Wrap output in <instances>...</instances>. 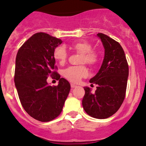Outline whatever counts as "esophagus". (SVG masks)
<instances>
[{
  "mask_svg": "<svg viewBox=\"0 0 146 146\" xmlns=\"http://www.w3.org/2000/svg\"><path fill=\"white\" fill-rule=\"evenodd\" d=\"M70 87H71V88H76V87H77V85H74V84L71 83V84H70Z\"/></svg>",
  "mask_w": 146,
  "mask_h": 146,
  "instance_id": "obj_1",
  "label": "esophagus"
}]
</instances>
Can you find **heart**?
<instances>
[{"instance_id":"obj_1","label":"heart","mask_w":146,"mask_h":146,"mask_svg":"<svg viewBox=\"0 0 146 146\" xmlns=\"http://www.w3.org/2000/svg\"><path fill=\"white\" fill-rule=\"evenodd\" d=\"M70 48L81 54L80 63H85L90 66L96 64L98 60V56L96 52L92 51V46L85 41H80L73 43ZM68 53L66 48L63 46H58L54 51V58L59 64H63L66 61ZM88 74V70L84 66H70L64 70V76L67 80L73 82H77L80 78Z\"/></svg>"}]
</instances>
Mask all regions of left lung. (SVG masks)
<instances>
[{
    "label": "left lung",
    "mask_w": 146,
    "mask_h": 146,
    "mask_svg": "<svg viewBox=\"0 0 146 146\" xmlns=\"http://www.w3.org/2000/svg\"><path fill=\"white\" fill-rule=\"evenodd\" d=\"M104 48L103 62L98 73L90 80L97 84L94 93L84 87L85 95L82 101L85 112L96 119H107L115 114L126 95L129 76V66L124 51L119 42L107 35L98 33Z\"/></svg>",
    "instance_id": "obj_1"
}]
</instances>
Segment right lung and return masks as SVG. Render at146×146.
Returning a JSON list of instances; mask_svg holds the SVG:
<instances>
[{
    "label": "right lung",
    "instance_id": "add662e5",
    "mask_svg": "<svg viewBox=\"0 0 146 146\" xmlns=\"http://www.w3.org/2000/svg\"><path fill=\"white\" fill-rule=\"evenodd\" d=\"M61 39L44 32L28 39L17 51L14 81L20 102L29 116L42 122L56 118L62 111L70 85L55 71L54 51ZM59 80L50 86L48 76Z\"/></svg>",
    "mask_w": 146,
    "mask_h": 146
}]
</instances>
